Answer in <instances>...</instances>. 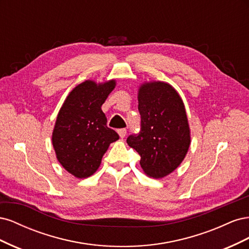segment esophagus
<instances>
[{
  "label": "esophagus",
  "mask_w": 249,
  "mask_h": 249,
  "mask_svg": "<svg viewBox=\"0 0 249 249\" xmlns=\"http://www.w3.org/2000/svg\"><path fill=\"white\" fill-rule=\"evenodd\" d=\"M117 133H118L120 138H124L125 135H126V130H125V129H119V130L117 131Z\"/></svg>",
  "instance_id": "34e87169"
}]
</instances>
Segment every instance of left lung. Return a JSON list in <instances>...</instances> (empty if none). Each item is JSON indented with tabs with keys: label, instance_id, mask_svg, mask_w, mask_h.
<instances>
[{
	"label": "left lung",
	"instance_id": "obj_1",
	"mask_svg": "<svg viewBox=\"0 0 249 249\" xmlns=\"http://www.w3.org/2000/svg\"><path fill=\"white\" fill-rule=\"evenodd\" d=\"M141 129L126 143L140 155L145 175L161 178L177 169L190 146V129L184 103L164 82L142 84L138 91Z\"/></svg>",
	"mask_w": 249,
	"mask_h": 249
}]
</instances>
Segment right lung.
<instances>
[{
    "label": "right lung",
    "mask_w": 249,
    "mask_h": 249,
    "mask_svg": "<svg viewBox=\"0 0 249 249\" xmlns=\"http://www.w3.org/2000/svg\"><path fill=\"white\" fill-rule=\"evenodd\" d=\"M115 85V80L100 84L83 82L71 90L58 113L53 146L60 164L76 178L93 175L110 143L119 138L107 126V117L102 111Z\"/></svg>",
    "instance_id": "obj_1"
}]
</instances>
